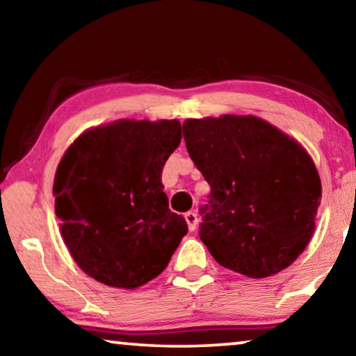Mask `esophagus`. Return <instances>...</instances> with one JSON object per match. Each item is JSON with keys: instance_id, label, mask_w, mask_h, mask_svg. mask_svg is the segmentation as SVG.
<instances>
[{"instance_id": "obj_1", "label": "esophagus", "mask_w": 356, "mask_h": 356, "mask_svg": "<svg viewBox=\"0 0 356 356\" xmlns=\"http://www.w3.org/2000/svg\"><path fill=\"white\" fill-rule=\"evenodd\" d=\"M185 220H187L188 229L190 231H195L196 229V225H198V216H196L195 212H187V213H185Z\"/></svg>"}]
</instances>
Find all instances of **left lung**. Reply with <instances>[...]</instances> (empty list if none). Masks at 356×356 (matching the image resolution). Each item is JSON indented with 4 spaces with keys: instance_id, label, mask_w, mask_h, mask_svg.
Here are the masks:
<instances>
[{
    "instance_id": "8db88e82",
    "label": "left lung",
    "mask_w": 356,
    "mask_h": 356,
    "mask_svg": "<svg viewBox=\"0 0 356 356\" xmlns=\"http://www.w3.org/2000/svg\"><path fill=\"white\" fill-rule=\"evenodd\" d=\"M188 155L211 187L200 239L223 268L261 279L306 249L321 184L296 140L253 115L188 118Z\"/></svg>"
}]
</instances>
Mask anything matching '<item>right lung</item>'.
Returning <instances> with one entry per match:
<instances>
[{
	"mask_svg": "<svg viewBox=\"0 0 356 356\" xmlns=\"http://www.w3.org/2000/svg\"><path fill=\"white\" fill-rule=\"evenodd\" d=\"M180 139L177 120H118L81 134L66 150L55 174V213L90 277L131 290L168 266L188 231L161 184Z\"/></svg>",
	"mask_w": 356,
	"mask_h": 356,
	"instance_id": "right-lung-1",
	"label": "right lung"
}]
</instances>
